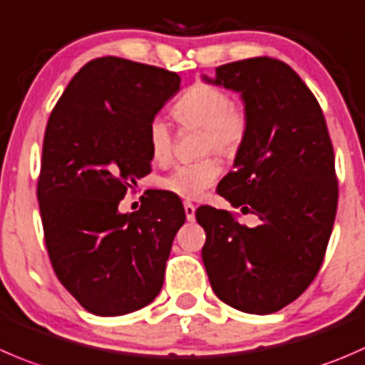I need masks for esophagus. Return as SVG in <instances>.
<instances>
[{
    "label": "esophagus",
    "mask_w": 365,
    "mask_h": 365,
    "mask_svg": "<svg viewBox=\"0 0 365 365\" xmlns=\"http://www.w3.org/2000/svg\"><path fill=\"white\" fill-rule=\"evenodd\" d=\"M183 210H185L187 221H194V212H196V207H194V203H190V201H185V203H183Z\"/></svg>",
    "instance_id": "obj_1"
}]
</instances>
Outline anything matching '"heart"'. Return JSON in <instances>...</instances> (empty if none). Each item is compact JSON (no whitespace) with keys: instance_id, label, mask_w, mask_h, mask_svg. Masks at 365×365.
Listing matches in <instances>:
<instances>
[{"instance_id":"1","label":"heart","mask_w":365,"mask_h":365,"mask_svg":"<svg viewBox=\"0 0 365 365\" xmlns=\"http://www.w3.org/2000/svg\"><path fill=\"white\" fill-rule=\"evenodd\" d=\"M173 115L187 128L203 130V153L215 151L232 157L242 146L250 130V115L230 94L210 81H196L173 105ZM151 160L164 164L173 151V133L168 121L155 115L146 130ZM221 168L215 158L207 157L192 164L176 165L160 182L162 189L183 200H197L217 182Z\"/></svg>"}]
</instances>
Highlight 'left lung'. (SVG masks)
Here are the masks:
<instances>
[{
    "label": "left lung",
    "instance_id": "obj_1",
    "mask_svg": "<svg viewBox=\"0 0 365 365\" xmlns=\"http://www.w3.org/2000/svg\"><path fill=\"white\" fill-rule=\"evenodd\" d=\"M214 83L240 93L250 130L217 194L242 214L200 207L201 250L221 302L247 314H272L305 292L324 260L337 212L335 155L323 110L292 67L277 58L215 67Z\"/></svg>",
    "mask_w": 365,
    "mask_h": 365
}]
</instances>
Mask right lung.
I'll use <instances>...</instances> for the list:
<instances>
[{
    "instance_id": "obj_1",
    "label": "right lung",
    "mask_w": 365,
    "mask_h": 365,
    "mask_svg": "<svg viewBox=\"0 0 365 365\" xmlns=\"http://www.w3.org/2000/svg\"><path fill=\"white\" fill-rule=\"evenodd\" d=\"M180 83L162 67L94 58L74 74L46 125L37 180L46 250L60 284L96 316L143 309L164 284L185 222L182 203L150 192L137 212L118 207L150 175L148 125Z\"/></svg>"
}]
</instances>
